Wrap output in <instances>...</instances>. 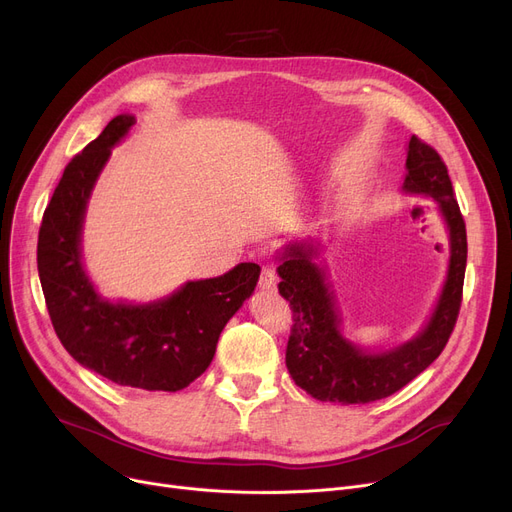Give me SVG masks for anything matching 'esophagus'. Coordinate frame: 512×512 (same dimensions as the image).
<instances>
[{
  "label": "esophagus",
  "mask_w": 512,
  "mask_h": 512,
  "mask_svg": "<svg viewBox=\"0 0 512 512\" xmlns=\"http://www.w3.org/2000/svg\"><path fill=\"white\" fill-rule=\"evenodd\" d=\"M278 284V274L272 265H263L259 274V288L263 290H274Z\"/></svg>",
  "instance_id": "34e87169"
}]
</instances>
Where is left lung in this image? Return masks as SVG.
<instances>
[{
    "mask_svg": "<svg viewBox=\"0 0 512 512\" xmlns=\"http://www.w3.org/2000/svg\"><path fill=\"white\" fill-rule=\"evenodd\" d=\"M402 191L434 199L450 234V263L440 301L413 340L386 353H367L348 342L340 332V313L324 267L313 261L317 247L294 242L280 255L278 290L292 309L286 367L294 384L321 402L365 405L405 388L440 357L459 317L467 267L465 220L440 153L415 134L407 149Z\"/></svg>",
    "mask_w": 512,
    "mask_h": 512,
    "instance_id": "obj_1",
    "label": "left lung"
}]
</instances>
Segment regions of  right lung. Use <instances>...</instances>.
<instances>
[{
  "label": "right lung",
  "instance_id": "add662e5",
  "mask_svg": "<svg viewBox=\"0 0 512 512\" xmlns=\"http://www.w3.org/2000/svg\"><path fill=\"white\" fill-rule=\"evenodd\" d=\"M134 124L116 116L72 157L43 213L37 267L53 330L83 367L118 386L176 392L209 367L228 319L259 280L257 263H238L224 276L186 282L149 305L101 299L80 261L87 201L112 147Z\"/></svg>",
  "mask_w": 512,
  "mask_h": 512
}]
</instances>
